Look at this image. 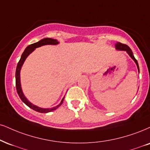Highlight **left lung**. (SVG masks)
I'll use <instances>...</instances> for the list:
<instances>
[{"label": "left lung", "instance_id": "left-lung-1", "mask_svg": "<svg viewBox=\"0 0 150 150\" xmlns=\"http://www.w3.org/2000/svg\"><path fill=\"white\" fill-rule=\"evenodd\" d=\"M115 48L117 49V50H121V51H126L127 53L130 55V57L132 58L133 60L135 61V62H136V65H137V67H138V71H139V66H138V61L136 60V58H134V54H133V52L132 51V49L129 48L128 46L127 45V44H122L120 43V42H117V43L115 44ZM140 72V71H139Z\"/></svg>", "mask_w": 150, "mask_h": 150}]
</instances>
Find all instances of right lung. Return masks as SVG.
Returning a JSON list of instances; mask_svg holds the SVG:
<instances>
[{
	"instance_id": "1",
	"label": "right lung",
	"mask_w": 150,
	"mask_h": 150,
	"mask_svg": "<svg viewBox=\"0 0 150 150\" xmlns=\"http://www.w3.org/2000/svg\"><path fill=\"white\" fill-rule=\"evenodd\" d=\"M58 44V42L56 40H53V39L51 38H44L42 40L39 41L38 42H36V43L32 44L26 47V49H25V51H23V53H22L21 58H20L19 61H18L17 66H16V74H15V77H16V91H17V93L18 96H19L20 99H21L22 101L26 104L28 106L30 107V108H32L33 110H35L37 112H42V113H46V112H49L51 111H53V110H55L58 108L59 106L62 104V102L64 101V98L62 99L59 105H58L57 106L53 107V108H39V107L35 106L31 103L30 102H29L27 100L26 98L25 97V96L23 95V92H22L21 90V83H20V70H21V68L22 65H23L24 61H25V59L28 57V55L30 54V53H32L36 48L41 47V46L43 45H46V44Z\"/></svg>"
}]
</instances>
